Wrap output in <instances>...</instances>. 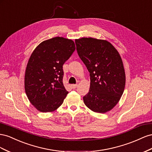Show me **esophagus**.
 <instances>
[{
  "label": "esophagus",
  "mask_w": 152,
  "mask_h": 152,
  "mask_svg": "<svg viewBox=\"0 0 152 152\" xmlns=\"http://www.w3.org/2000/svg\"><path fill=\"white\" fill-rule=\"evenodd\" d=\"M77 86V85H76V84H72V85H71V87L72 88H76Z\"/></svg>",
  "instance_id": "34e87169"
}]
</instances>
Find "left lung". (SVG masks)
<instances>
[{
    "mask_svg": "<svg viewBox=\"0 0 152 152\" xmlns=\"http://www.w3.org/2000/svg\"><path fill=\"white\" fill-rule=\"evenodd\" d=\"M80 58L90 77L89 92L83 97L92 111L104 113L112 110L124 93L125 73L119 53L110 42L92 37L75 40Z\"/></svg>",
    "mask_w": 152,
    "mask_h": 152,
    "instance_id": "left-lung-1",
    "label": "left lung"
}]
</instances>
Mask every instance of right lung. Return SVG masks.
<instances>
[{"mask_svg": "<svg viewBox=\"0 0 152 152\" xmlns=\"http://www.w3.org/2000/svg\"><path fill=\"white\" fill-rule=\"evenodd\" d=\"M76 49L71 39L56 37L34 50L26 68L25 90L30 103L41 112L62 105L68 92L63 84V65Z\"/></svg>", "mask_w": 152, "mask_h": 152, "instance_id": "obj_1", "label": "right lung"}]
</instances>
